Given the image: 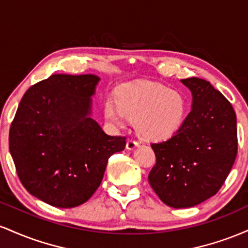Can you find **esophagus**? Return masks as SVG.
I'll return each mask as SVG.
<instances>
[{
    "mask_svg": "<svg viewBox=\"0 0 248 248\" xmlns=\"http://www.w3.org/2000/svg\"><path fill=\"white\" fill-rule=\"evenodd\" d=\"M136 147H139V142L133 140V139H130V140L127 141V144H126V148L128 150H133L135 149Z\"/></svg>",
    "mask_w": 248,
    "mask_h": 248,
    "instance_id": "1",
    "label": "esophagus"
}]
</instances>
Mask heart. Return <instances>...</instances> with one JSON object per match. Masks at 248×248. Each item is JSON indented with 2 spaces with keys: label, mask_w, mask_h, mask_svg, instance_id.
Here are the masks:
<instances>
[{
  "label": "heart",
  "mask_w": 248,
  "mask_h": 248,
  "mask_svg": "<svg viewBox=\"0 0 248 248\" xmlns=\"http://www.w3.org/2000/svg\"><path fill=\"white\" fill-rule=\"evenodd\" d=\"M187 99L179 91L155 82H142L124 87L115 98L105 102V116L116 126H126L135 119V128L142 138L160 141L170 138L183 124Z\"/></svg>",
  "instance_id": "heart-1"
}]
</instances>
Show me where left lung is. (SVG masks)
<instances>
[{
	"label": "left lung",
	"instance_id": "8db88e82",
	"mask_svg": "<svg viewBox=\"0 0 248 248\" xmlns=\"http://www.w3.org/2000/svg\"><path fill=\"white\" fill-rule=\"evenodd\" d=\"M181 81L191 91V110L175 135L152 144L156 164L148 176L156 195L175 209L215 196L238 150L237 116L230 101L204 79Z\"/></svg>",
	"mask_w": 248,
	"mask_h": 248
}]
</instances>
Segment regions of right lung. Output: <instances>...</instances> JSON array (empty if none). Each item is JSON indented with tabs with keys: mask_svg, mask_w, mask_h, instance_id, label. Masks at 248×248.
Wrapping results in <instances>:
<instances>
[{
	"mask_svg": "<svg viewBox=\"0 0 248 248\" xmlns=\"http://www.w3.org/2000/svg\"><path fill=\"white\" fill-rule=\"evenodd\" d=\"M94 75H53L25 92L9 132L17 175L36 198L76 207L100 186L108 158L126 147L92 119Z\"/></svg>",
	"mask_w": 248,
	"mask_h": 248,
	"instance_id": "1",
	"label": "right lung"
}]
</instances>
